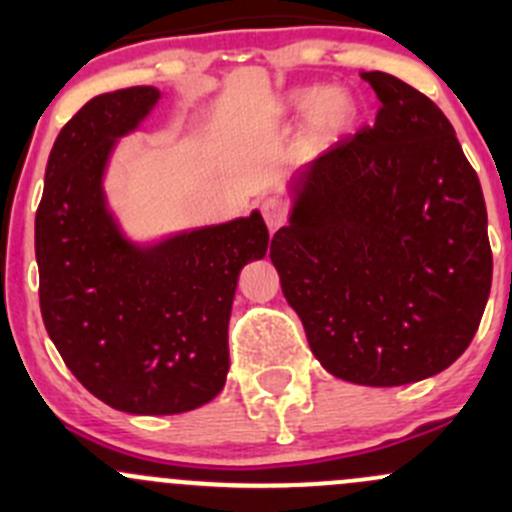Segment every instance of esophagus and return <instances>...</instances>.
Segmentation results:
<instances>
[{"instance_id": "1", "label": "esophagus", "mask_w": 512, "mask_h": 512, "mask_svg": "<svg viewBox=\"0 0 512 512\" xmlns=\"http://www.w3.org/2000/svg\"><path fill=\"white\" fill-rule=\"evenodd\" d=\"M262 218H265L270 230H280L287 220V205L280 198H267L262 203Z\"/></svg>"}]
</instances>
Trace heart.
I'll use <instances>...</instances> for the list:
<instances>
[{
  "instance_id": "heart-1",
  "label": "heart",
  "mask_w": 512,
  "mask_h": 512,
  "mask_svg": "<svg viewBox=\"0 0 512 512\" xmlns=\"http://www.w3.org/2000/svg\"><path fill=\"white\" fill-rule=\"evenodd\" d=\"M294 106H309L312 103V121L322 136H339L352 126L356 116L354 98L342 89H324L317 96L312 91H294Z\"/></svg>"
}]
</instances>
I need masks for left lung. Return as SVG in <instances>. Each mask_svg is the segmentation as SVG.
Returning a JSON list of instances; mask_svg holds the SVG:
<instances>
[{"label":"left lung","instance_id":"obj_1","mask_svg":"<svg viewBox=\"0 0 512 512\" xmlns=\"http://www.w3.org/2000/svg\"><path fill=\"white\" fill-rule=\"evenodd\" d=\"M361 76L381 101L374 126L299 173L270 260L329 374L401 386L466 352L493 252L483 190L451 121L396 76Z\"/></svg>","mask_w":512,"mask_h":512}]
</instances>
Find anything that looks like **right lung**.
Here are the masks:
<instances>
[{
  "label": "right lung",
  "mask_w": 512,
  "mask_h": 512,
  "mask_svg": "<svg viewBox=\"0 0 512 512\" xmlns=\"http://www.w3.org/2000/svg\"><path fill=\"white\" fill-rule=\"evenodd\" d=\"M158 101L153 86L91 98L61 128L36 210L44 327L71 374L128 414H183L225 386L237 277L267 252L260 213L133 250L103 208L113 138Z\"/></svg>",
  "instance_id": "1"
}]
</instances>
